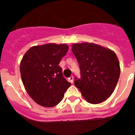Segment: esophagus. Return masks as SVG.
<instances>
[{"mask_svg": "<svg viewBox=\"0 0 135 135\" xmlns=\"http://www.w3.org/2000/svg\"><path fill=\"white\" fill-rule=\"evenodd\" d=\"M73 76H70V77H69V82H70L71 83H73Z\"/></svg>", "mask_w": 135, "mask_h": 135, "instance_id": "34e87169", "label": "esophagus"}]
</instances>
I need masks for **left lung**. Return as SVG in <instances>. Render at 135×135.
I'll return each instance as SVG.
<instances>
[{"label":"left lung","mask_w":135,"mask_h":135,"mask_svg":"<svg viewBox=\"0 0 135 135\" xmlns=\"http://www.w3.org/2000/svg\"><path fill=\"white\" fill-rule=\"evenodd\" d=\"M72 52L78 61L81 78L75 85L87 102L97 104L106 100L114 91L120 69L113 51L98 44H75Z\"/></svg>","instance_id":"1"}]
</instances>
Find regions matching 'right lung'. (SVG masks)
Listing matches in <instances>:
<instances>
[{
    "instance_id": "right-lung-1",
    "label": "right lung",
    "mask_w": 135,
    "mask_h": 135,
    "mask_svg": "<svg viewBox=\"0 0 135 135\" xmlns=\"http://www.w3.org/2000/svg\"><path fill=\"white\" fill-rule=\"evenodd\" d=\"M69 50L66 44H47L27 50L20 64L24 87L30 96L44 107L59 104L71 83L63 77L59 66Z\"/></svg>"
}]
</instances>
